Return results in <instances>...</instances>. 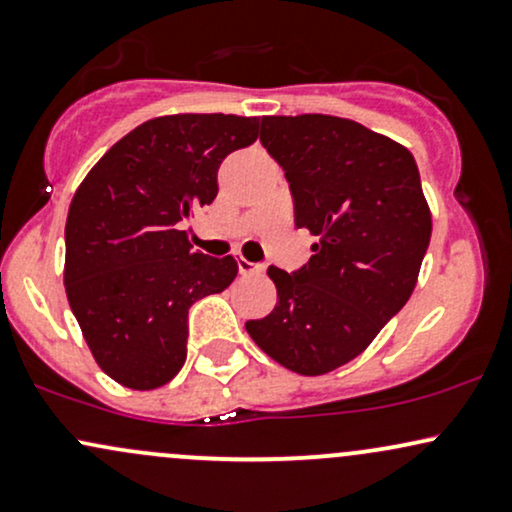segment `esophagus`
<instances>
[{
    "mask_svg": "<svg viewBox=\"0 0 512 512\" xmlns=\"http://www.w3.org/2000/svg\"><path fill=\"white\" fill-rule=\"evenodd\" d=\"M238 269H240V274H243V276L262 274V267H260V264H252V262L245 260V257H240V260H238Z\"/></svg>",
    "mask_w": 512,
    "mask_h": 512,
    "instance_id": "obj_1",
    "label": "esophagus"
}]
</instances>
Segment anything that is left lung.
Listing matches in <instances>:
<instances>
[{"label": "left lung", "instance_id": "1", "mask_svg": "<svg viewBox=\"0 0 512 512\" xmlns=\"http://www.w3.org/2000/svg\"><path fill=\"white\" fill-rule=\"evenodd\" d=\"M260 142L286 170L296 226L317 243L298 272L267 269L276 305L245 330L284 368L325 375L363 354L409 301L431 209L407 146L354 120L269 115Z\"/></svg>", "mask_w": 512, "mask_h": 512}]
</instances>
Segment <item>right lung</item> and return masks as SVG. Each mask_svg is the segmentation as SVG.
Wrapping results in <instances>:
<instances>
[{
  "label": "right lung",
  "mask_w": 512,
  "mask_h": 512,
  "mask_svg": "<svg viewBox=\"0 0 512 512\" xmlns=\"http://www.w3.org/2000/svg\"><path fill=\"white\" fill-rule=\"evenodd\" d=\"M260 137V117L178 113L105 151L69 204L64 291L105 375L156 390L187 358V310L233 284L238 262L192 250L182 221L214 202L221 161Z\"/></svg>",
  "instance_id": "1"
}]
</instances>
